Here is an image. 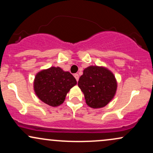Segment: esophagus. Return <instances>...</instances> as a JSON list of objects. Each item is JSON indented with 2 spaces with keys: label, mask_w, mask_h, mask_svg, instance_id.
<instances>
[{
  "label": "esophagus",
  "mask_w": 153,
  "mask_h": 153,
  "mask_svg": "<svg viewBox=\"0 0 153 153\" xmlns=\"http://www.w3.org/2000/svg\"><path fill=\"white\" fill-rule=\"evenodd\" d=\"M74 77H75V78L76 79L77 81H78V79H79V75L78 74V73H75V74L74 75Z\"/></svg>",
  "instance_id": "obj_1"
}]
</instances>
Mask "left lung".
<instances>
[{
  "label": "left lung",
  "instance_id": "8db88e82",
  "mask_svg": "<svg viewBox=\"0 0 153 153\" xmlns=\"http://www.w3.org/2000/svg\"><path fill=\"white\" fill-rule=\"evenodd\" d=\"M78 85L84 94L85 102L94 108L108 104L114 96L117 87L113 73L106 68L98 66L85 68Z\"/></svg>",
  "mask_w": 153,
  "mask_h": 153
}]
</instances>
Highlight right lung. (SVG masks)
Masks as SVG:
<instances>
[{"label": "right lung", "instance_id": "right-lung-1", "mask_svg": "<svg viewBox=\"0 0 153 153\" xmlns=\"http://www.w3.org/2000/svg\"><path fill=\"white\" fill-rule=\"evenodd\" d=\"M77 82L69 72L60 68L52 67L35 77L34 91L39 99L51 106H57L64 102L67 93Z\"/></svg>", "mask_w": 153, "mask_h": 153}]
</instances>
